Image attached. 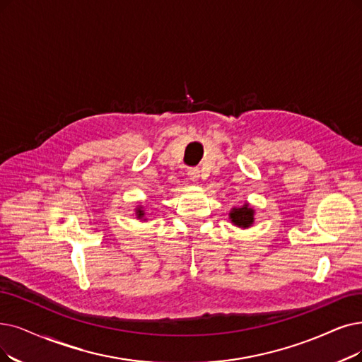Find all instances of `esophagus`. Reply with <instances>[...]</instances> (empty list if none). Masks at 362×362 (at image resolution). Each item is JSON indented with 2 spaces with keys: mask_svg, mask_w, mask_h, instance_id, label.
<instances>
[{
  "mask_svg": "<svg viewBox=\"0 0 362 362\" xmlns=\"http://www.w3.org/2000/svg\"><path fill=\"white\" fill-rule=\"evenodd\" d=\"M187 173H189V177L192 181H197L199 177H200V169L199 168H190L189 170H187Z\"/></svg>",
  "mask_w": 362,
  "mask_h": 362,
  "instance_id": "1",
  "label": "esophagus"
}]
</instances>
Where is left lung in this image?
I'll list each match as a JSON object with an SVG mask.
<instances>
[{
	"mask_svg": "<svg viewBox=\"0 0 362 362\" xmlns=\"http://www.w3.org/2000/svg\"><path fill=\"white\" fill-rule=\"evenodd\" d=\"M230 218H231V223L239 227H250L254 221V211L248 205H243L242 208H238V209L235 208L231 211Z\"/></svg>",
	"mask_w": 362,
	"mask_h": 362,
	"instance_id": "1",
	"label": "left lung"
}]
</instances>
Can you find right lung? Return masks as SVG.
Listing matches in <instances>:
<instances>
[{
    "instance_id": "1",
    "label": "right lung",
    "mask_w": 362,
    "mask_h": 362,
    "mask_svg": "<svg viewBox=\"0 0 362 362\" xmlns=\"http://www.w3.org/2000/svg\"><path fill=\"white\" fill-rule=\"evenodd\" d=\"M136 215H138V218H141V216L144 215V211H141V209H138V212H136Z\"/></svg>"
}]
</instances>
